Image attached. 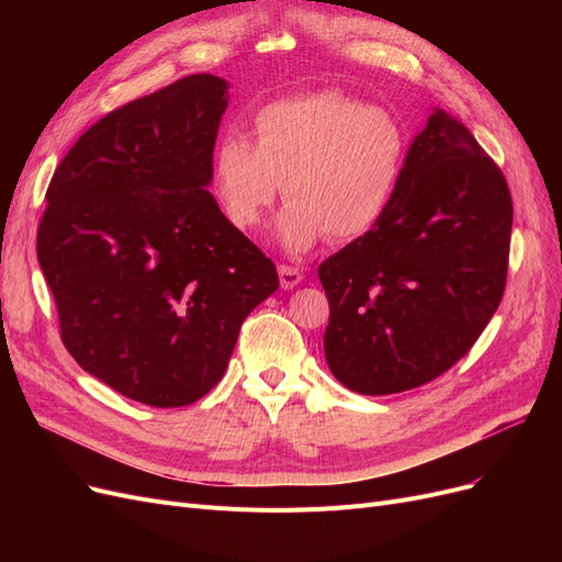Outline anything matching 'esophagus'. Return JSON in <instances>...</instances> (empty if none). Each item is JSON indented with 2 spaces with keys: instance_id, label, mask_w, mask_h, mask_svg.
<instances>
[{
  "instance_id": "esophagus-1",
  "label": "esophagus",
  "mask_w": 562,
  "mask_h": 562,
  "mask_svg": "<svg viewBox=\"0 0 562 562\" xmlns=\"http://www.w3.org/2000/svg\"><path fill=\"white\" fill-rule=\"evenodd\" d=\"M302 279H304V274L297 267L279 265V281H281V288H285V291H291V288H295Z\"/></svg>"
}]
</instances>
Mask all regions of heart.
<instances>
[{"instance_id":"1","label":"heart","mask_w":562,"mask_h":562,"mask_svg":"<svg viewBox=\"0 0 562 562\" xmlns=\"http://www.w3.org/2000/svg\"><path fill=\"white\" fill-rule=\"evenodd\" d=\"M411 138L396 112L342 91L271 100L252 114V140L227 131L213 151V194L229 225L250 232L281 192L279 241L347 244L380 225L403 180Z\"/></svg>"}]
</instances>
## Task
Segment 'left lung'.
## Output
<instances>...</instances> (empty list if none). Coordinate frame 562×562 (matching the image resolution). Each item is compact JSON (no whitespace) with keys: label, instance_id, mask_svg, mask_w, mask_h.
<instances>
[{"label":"left lung","instance_id":"1","mask_svg":"<svg viewBox=\"0 0 562 562\" xmlns=\"http://www.w3.org/2000/svg\"><path fill=\"white\" fill-rule=\"evenodd\" d=\"M512 225L499 166L434 108L380 225L318 267L333 375L356 394L384 396L450 370L499 307Z\"/></svg>","mask_w":562,"mask_h":562}]
</instances>
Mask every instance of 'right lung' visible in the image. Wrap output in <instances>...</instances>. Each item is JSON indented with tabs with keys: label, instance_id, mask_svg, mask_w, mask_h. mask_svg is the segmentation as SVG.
Here are the masks:
<instances>
[{
	"label": "right lung",
	"instance_id": "right-lung-1",
	"mask_svg": "<svg viewBox=\"0 0 562 562\" xmlns=\"http://www.w3.org/2000/svg\"><path fill=\"white\" fill-rule=\"evenodd\" d=\"M225 108V79H178L95 122L46 190L37 258L63 345L145 405L206 396L244 318L279 288L206 190Z\"/></svg>",
	"mask_w": 562,
	"mask_h": 562
}]
</instances>
